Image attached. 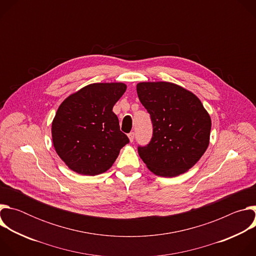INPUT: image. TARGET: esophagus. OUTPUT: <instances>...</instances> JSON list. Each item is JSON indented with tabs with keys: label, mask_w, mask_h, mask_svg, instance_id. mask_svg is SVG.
Segmentation results:
<instances>
[{
	"label": "esophagus",
	"mask_w": 256,
	"mask_h": 256,
	"mask_svg": "<svg viewBox=\"0 0 256 256\" xmlns=\"http://www.w3.org/2000/svg\"><path fill=\"white\" fill-rule=\"evenodd\" d=\"M128 136L130 142H134V132H130V134H128Z\"/></svg>",
	"instance_id": "34e87169"
}]
</instances>
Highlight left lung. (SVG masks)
<instances>
[{
  "instance_id": "1",
  "label": "left lung",
  "mask_w": 256,
  "mask_h": 256,
  "mask_svg": "<svg viewBox=\"0 0 256 256\" xmlns=\"http://www.w3.org/2000/svg\"><path fill=\"white\" fill-rule=\"evenodd\" d=\"M136 93L151 116L153 136L138 152L148 169L162 177L188 172L206 151L212 120L200 100L170 82H140Z\"/></svg>"
}]
</instances>
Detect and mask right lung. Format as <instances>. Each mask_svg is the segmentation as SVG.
<instances>
[{
	"label": "right lung",
	"mask_w": 256,
	"mask_h": 256,
	"mask_svg": "<svg viewBox=\"0 0 256 256\" xmlns=\"http://www.w3.org/2000/svg\"><path fill=\"white\" fill-rule=\"evenodd\" d=\"M126 90L122 82L93 83L60 103L52 122V138L56 154L70 170L94 176L114 165L130 142L112 112Z\"/></svg>",
	"instance_id": "obj_1"
}]
</instances>
